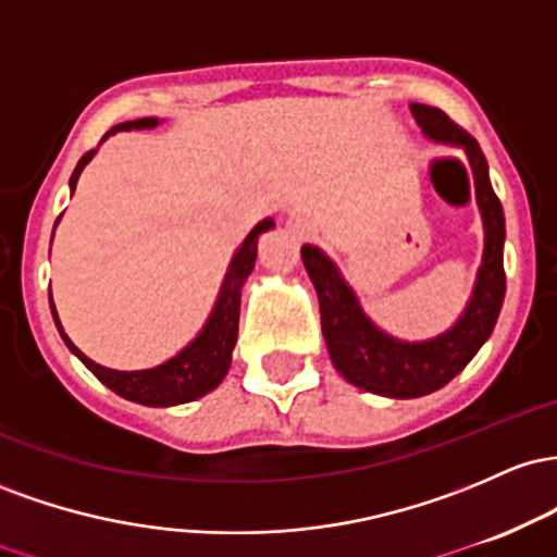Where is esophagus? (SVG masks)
<instances>
[{
    "label": "esophagus",
    "mask_w": 557,
    "mask_h": 557,
    "mask_svg": "<svg viewBox=\"0 0 557 557\" xmlns=\"http://www.w3.org/2000/svg\"><path fill=\"white\" fill-rule=\"evenodd\" d=\"M286 226H289L292 231H297L299 236H310V226H305V223L297 221V218H289V221H286Z\"/></svg>",
    "instance_id": "esophagus-1"
}]
</instances>
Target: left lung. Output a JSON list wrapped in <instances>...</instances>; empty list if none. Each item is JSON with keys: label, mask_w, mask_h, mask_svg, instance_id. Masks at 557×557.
<instances>
[{"label": "left lung", "mask_w": 557, "mask_h": 557, "mask_svg": "<svg viewBox=\"0 0 557 557\" xmlns=\"http://www.w3.org/2000/svg\"><path fill=\"white\" fill-rule=\"evenodd\" d=\"M410 112L429 139L463 149L476 181V202L484 221V258H481L473 295L458 323L426 342L395 339L362 312L358 295L349 289L339 268L321 249L312 245L299 249L305 271L318 292L323 339L334 368L349 384L395 399L431 395L458 376L490 339L505 299V215L490 184L484 152L476 139L455 126L442 110L413 102Z\"/></svg>", "instance_id": "8db88e82"}]
</instances>
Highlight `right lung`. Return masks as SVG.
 <instances>
[{
    "label": "right lung",
    "instance_id": "add662e5",
    "mask_svg": "<svg viewBox=\"0 0 557 557\" xmlns=\"http://www.w3.org/2000/svg\"><path fill=\"white\" fill-rule=\"evenodd\" d=\"M158 123V117H139V121L117 123L115 128L104 134V139H108L110 134H115V131L154 128ZM91 158L94 149L78 160L76 171H73L71 176V191H76L81 171H84L86 162ZM54 226H58V223H54ZM273 226H276V223H273L271 218H265V221H260L258 226L249 231L247 239L242 242V247L236 249L234 258H231L226 278H223L221 286V295L215 299V308H212L208 323L199 331L197 339L181 349L176 358L165 360L162 366L147 368V371H112V368L99 366V362L86 358V355L67 339V334L62 331L58 310H54L52 297H49V308H52V318L54 323H58L62 342H65L67 349H71V352L76 355V358L84 362L104 386H110L115 395L126 397L131 403L149 405V408H168V405L191 403V399L208 395V392L215 389L228 373L231 352H234L236 334H239L242 286H245L247 276L252 273L255 258H258V236L265 234V231Z\"/></svg>",
    "mask_w": 557,
    "mask_h": 557
}]
</instances>
